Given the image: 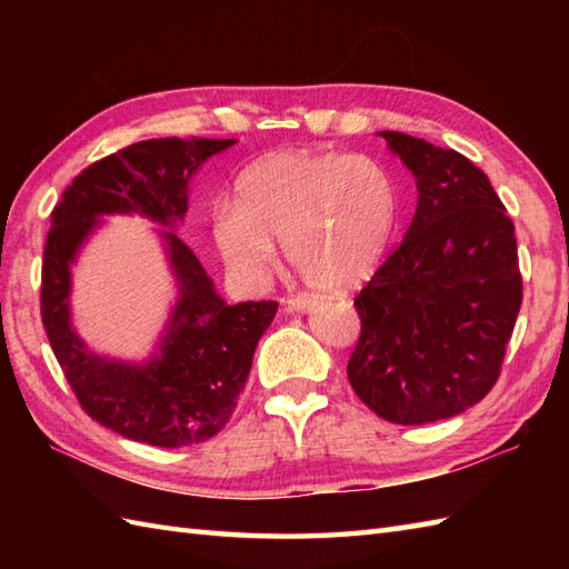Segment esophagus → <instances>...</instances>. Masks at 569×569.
Instances as JSON below:
<instances>
[{"instance_id": "1", "label": "esophagus", "mask_w": 569, "mask_h": 569, "mask_svg": "<svg viewBox=\"0 0 569 569\" xmlns=\"http://www.w3.org/2000/svg\"><path fill=\"white\" fill-rule=\"evenodd\" d=\"M283 303H286L288 310L306 312V310H310L312 306H316V298H312V296H288Z\"/></svg>"}]
</instances>
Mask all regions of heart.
I'll list each match as a JSON object with an SVG mask.
<instances>
[{"mask_svg": "<svg viewBox=\"0 0 569 569\" xmlns=\"http://www.w3.org/2000/svg\"><path fill=\"white\" fill-rule=\"evenodd\" d=\"M401 196L389 168L371 156L291 149L251 163L234 204H220L212 237L241 281H261L273 239L303 278L349 288L377 269L396 234Z\"/></svg>", "mask_w": 569, "mask_h": 569, "instance_id": "b5f03b06", "label": "heart"}]
</instances>
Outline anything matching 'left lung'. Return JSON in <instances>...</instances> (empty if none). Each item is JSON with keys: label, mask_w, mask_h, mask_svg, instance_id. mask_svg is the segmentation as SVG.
Masks as SVG:
<instances>
[{"label": "left lung", "mask_w": 569, "mask_h": 569, "mask_svg": "<svg viewBox=\"0 0 569 569\" xmlns=\"http://www.w3.org/2000/svg\"><path fill=\"white\" fill-rule=\"evenodd\" d=\"M379 134L416 176L418 208L355 298L361 332L347 377L379 418L422 426L465 413L497 383L523 281L487 173L426 139Z\"/></svg>", "instance_id": "8db88e82"}]
</instances>
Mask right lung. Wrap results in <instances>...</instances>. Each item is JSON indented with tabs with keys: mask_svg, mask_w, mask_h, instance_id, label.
<instances>
[{
	"mask_svg": "<svg viewBox=\"0 0 569 569\" xmlns=\"http://www.w3.org/2000/svg\"><path fill=\"white\" fill-rule=\"evenodd\" d=\"M234 139H149L72 178L51 212L41 273V320L53 355L84 413L122 438L153 447L210 440L232 418L253 349L276 300L227 306L173 227L188 212L192 173ZM149 216L162 230L179 286L160 352L143 366L90 353L69 325V266L104 213Z\"/></svg>",
	"mask_w": 569,
	"mask_h": 569,
	"instance_id": "1",
	"label": "right lung"
}]
</instances>
